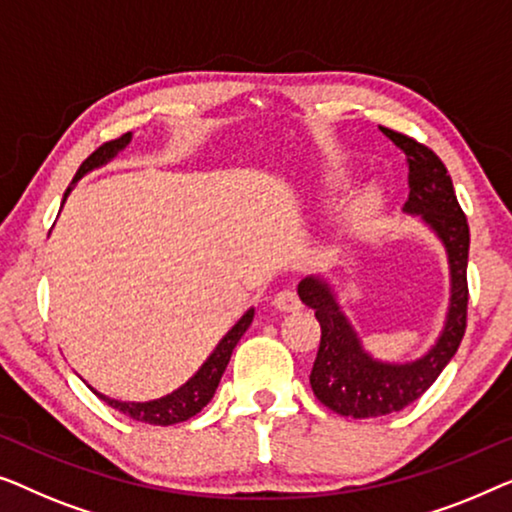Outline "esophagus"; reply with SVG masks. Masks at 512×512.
Segmentation results:
<instances>
[{
    "label": "esophagus",
    "instance_id": "obj_1",
    "mask_svg": "<svg viewBox=\"0 0 512 512\" xmlns=\"http://www.w3.org/2000/svg\"><path fill=\"white\" fill-rule=\"evenodd\" d=\"M273 306L278 308V311H285V313H294L301 308V301L297 297V292L294 290H280L276 297H273Z\"/></svg>",
    "mask_w": 512,
    "mask_h": 512
}]
</instances>
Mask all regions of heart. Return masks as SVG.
<instances>
[{
  "mask_svg": "<svg viewBox=\"0 0 512 512\" xmlns=\"http://www.w3.org/2000/svg\"><path fill=\"white\" fill-rule=\"evenodd\" d=\"M369 201H371V199H369ZM369 201H364V204H362V206H366V204H369Z\"/></svg>",
  "mask_w": 512,
  "mask_h": 512,
  "instance_id": "b5f03b06",
  "label": "heart"
}]
</instances>
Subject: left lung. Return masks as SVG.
<instances>
[{"mask_svg":"<svg viewBox=\"0 0 512 512\" xmlns=\"http://www.w3.org/2000/svg\"><path fill=\"white\" fill-rule=\"evenodd\" d=\"M408 162V201L403 213L417 215L443 243L450 264V306L436 343L413 362H380L364 350L355 327L338 306L331 285L320 276L299 283V299L315 311L322 336L313 362V394L343 417H380L420 399L455 357L466 331L469 308V222L459 206L452 178L434 150L406 134L380 127Z\"/></svg>","mask_w":512,"mask_h":512,"instance_id":"obj_1","label":"left lung"}]
</instances>
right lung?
<instances>
[{
	"instance_id": "1",
	"label": "right lung",
	"mask_w": 512,
	"mask_h": 512,
	"mask_svg": "<svg viewBox=\"0 0 512 512\" xmlns=\"http://www.w3.org/2000/svg\"><path fill=\"white\" fill-rule=\"evenodd\" d=\"M129 141H132V134L127 132V134H122L120 139H113L109 143H104V146H99L95 153H92L88 160L81 164V169H78L76 178L67 187V192H64V199L69 197L71 187L76 185L78 178H83L85 174H88V171L99 169V167H104L106 162H111L113 157L118 155ZM64 199H62V204H64ZM253 318H255V308H250V311L243 313V318L236 322V325L229 329L225 336H222V341L218 345H215V350L211 352V355H208L206 362L201 364V369L194 373V376L187 380L185 385L178 387L176 392L167 394V397L155 399V401H143V403L141 401L139 403H136V401H118V399H109L102 392H97L95 387H90V385L88 387L97 394L99 399L109 403L111 408L120 410L122 415H129L136 422L157 424V427H169V424L190 420L192 415H197L199 410L213 399L215 390H218L222 373H225L227 364H229V357H232L236 343L241 341L243 334H246V329L250 327Z\"/></svg>"
}]
</instances>
